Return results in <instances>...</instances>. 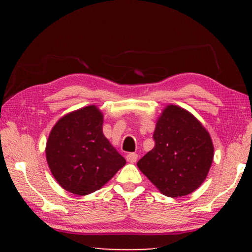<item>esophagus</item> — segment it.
Instances as JSON below:
<instances>
[{
	"label": "esophagus",
	"instance_id": "esophagus-1",
	"mask_svg": "<svg viewBox=\"0 0 252 252\" xmlns=\"http://www.w3.org/2000/svg\"><path fill=\"white\" fill-rule=\"evenodd\" d=\"M138 160V155L136 153H129V155L126 156V161L130 162V163H134Z\"/></svg>",
	"mask_w": 252,
	"mask_h": 252
}]
</instances>
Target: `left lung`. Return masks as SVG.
Wrapping results in <instances>:
<instances>
[{"label": "left lung", "instance_id": "1", "mask_svg": "<svg viewBox=\"0 0 252 252\" xmlns=\"http://www.w3.org/2000/svg\"><path fill=\"white\" fill-rule=\"evenodd\" d=\"M156 146L138 168L162 194L188 195L206 180L213 161V143L206 127L189 111L169 104L157 120Z\"/></svg>", "mask_w": 252, "mask_h": 252}]
</instances>
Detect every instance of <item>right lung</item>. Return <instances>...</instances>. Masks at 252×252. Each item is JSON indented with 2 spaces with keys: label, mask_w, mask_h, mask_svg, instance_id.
<instances>
[{
  "label": "right lung",
  "mask_w": 252,
  "mask_h": 252,
  "mask_svg": "<svg viewBox=\"0 0 252 252\" xmlns=\"http://www.w3.org/2000/svg\"><path fill=\"white\" fill-rule=\"evenodd\" d=\"M102 126L103 113L92 104L60 118L50 132L46 161L57 182L71 193L94 192L126 164Z\"/></svg>",
  "instance_id": "right-lung-1"
}]
</instances>
